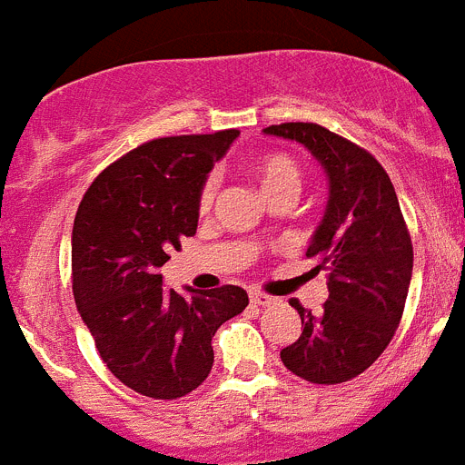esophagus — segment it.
<instances>
[{"mask_svg": "<svg viewBox=\"0 0 465 465\" xmlns=\"http://www.w3.org/2000/svg\"><path fill=\"white\" fill-rule=\"evenodd\" d=\"M249 300H252L253 305H258V307L272 305V302H274V298H272V295L262 293V291H252V293H249Z\"/></svg>", "mask_w": 465, "mask_h": 465, "instance_id": "34e87169", "label": "esophagus"}]
</instances>
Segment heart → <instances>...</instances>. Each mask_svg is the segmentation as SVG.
Here are the masks:
<instances>
[{
	"label": "heart",
	"mask_w": 465,
	"mask_h": 465,
	"mask_svg": "<svg viewBox=\"0 0 465 465\" xmlns=\"http://www.w3.org/2000/svg\"><path fill=\"white\" fill-rule=\"evenodd\" d=\"M256 179L261 183L262 193L265 195H272V193L286 191V188H293V191H300V167L293 158L283 153H272L268 158H262L256 165ZM216 191H219V179L216 174H209L204 179L203 188H200V195H197V207L209 209L216 197Z\"/></svg>",
	"instance_id": "b5f03b06"
}]
</instances>
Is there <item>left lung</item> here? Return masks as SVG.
Segmentation results:
<instances>
[{
	"instance_id": "8db88e82",
	"label": "left lung",
	"mask_w": 465,
	"mask_h": 465,
	"mask_svg": "<svg viewBox=\"0 0 465 465\" xmlns=\"http://www.w3.org/2000/svg\"><path fill=\"white\" fill-rule=\"evenodd\" d=\"M265 134L310 149L331 186L307 249V258L319 261L316 272L326 270L328 300L319 314L291 300L302 332L282 349V363L312 384H342L391 342L412 279V240L391 179L359 143L316 123L270 125Z\"/></svg>"
}]
</instances>
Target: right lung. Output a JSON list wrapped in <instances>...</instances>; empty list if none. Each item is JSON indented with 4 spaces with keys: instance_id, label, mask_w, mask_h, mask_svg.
Wrapping results in <instances>:
<instances>
[{
    "instance_id": "obj_1",
    "label": "right lung",
    "mask_w": 465,
    "mask_h": 465,
    "mask_svg": "<svg viewBox=\"0 0 465 465\" xmlns=\"http://www.w3.org/2000/svg\"><path fill=\"white\" fill-rule=\"evenodd\" d=\"M240 130L142 143L111 163L79 204L72 230V289L114 377L142 396L174 401L207 380L212 338L244 312L240 286H163L160 268L197 230V195Z\"/></svg>"
}]
</instances>
